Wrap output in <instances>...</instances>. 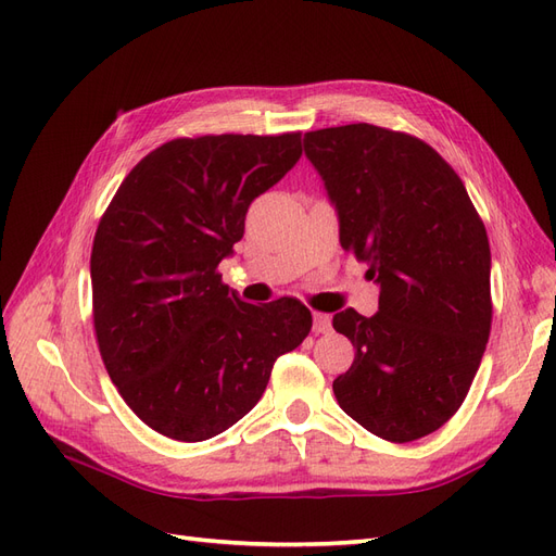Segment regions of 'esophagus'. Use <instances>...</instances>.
<instances>
[{"label": "esophagus", "mask_w": 556, "mask_h": 556, "mask_svg": "<svg viewBox=\"0 0 556 556\" xmlns=\"http://www.w3.org/2000/svg\"><path fill=\"white\" fill-rule=\"evenodd\" d=\"M331 329V317L327 313H313V331L327 333Z\"/></svg>", "instance_id": "1"}]
</instances>
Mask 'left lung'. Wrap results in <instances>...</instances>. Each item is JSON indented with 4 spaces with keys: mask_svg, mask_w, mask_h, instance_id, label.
Listing matches in <instances>:
<instances>
[{
    "mask_svg": "<svg viewBox=\"0 0 556 556\" xmlns=\"http://www.w3.org/2000/svg\"><path fill=\"white\" fill-rule=\"evenodd\" d=\"M304 148L339 213L343 250L380 285L376 315H333L355 345L333 394L366 431L417 441L459 410L490 339L484 225L462 178L410 134L357 123L306 131Z\"/></svg>",
    "mask_w": 556,
    "mask_h": 556,
    "instance_id": "obj_1",
    "label": "left lung"
}]
</instances>
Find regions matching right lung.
I'll return each mask as SVG.
<instances>
[{
    "instance_id": "1",
    "label": "right lung",
    "mask_w": 556,
    "mask_h": 556,
    "mask_svg": "<svg viewBox=\"0 0 556 556\" xmlns=\"http://www.w3.org/2000/svg\"><path fill=\"white\" fill-rule=\"evenodd\" d=\"M299 157V131L166 141L127 174L99 220L97 345L127 406L166 439L199 443L237 425L274 362L313 327L301 301L252 306L217 274L243 239L252 199Z\"/></svg>"
}]
</instances>
